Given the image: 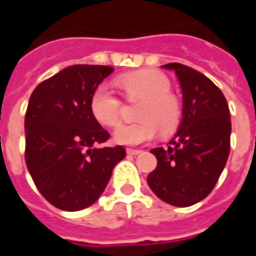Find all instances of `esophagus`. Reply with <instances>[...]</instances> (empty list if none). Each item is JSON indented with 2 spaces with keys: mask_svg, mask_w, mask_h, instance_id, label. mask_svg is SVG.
Segmentation results:
<instances>
[{
  "mask_svg": "<svg viewBox=\"0 0 256 256\" xmlns=\"http://www.w3.org/2000/svg\"><path fill=\"white\" fill-rule=\"evenodd\" d=\"M141 152H142V150H133V148H128V155H133V156H136V155H140V154H141Z\"/></svg>",
  "mask_w": 256,
  "mask_h": 256,
  "instance_id": "1",
  "label": "esophagus"
}]
</instances>
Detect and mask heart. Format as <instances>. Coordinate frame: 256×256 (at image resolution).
<instances>
[{"label":"heart","mask_w":256,"mask_h":256,"mask_svg":"<svg viewBox=\"0 0 256 256\" xmlns=\"http://www.w3.org/2000/svg\"><path fill=\"white\" fill-rule=\"evenodd\" d=\"M118 84L128 101H141L137 112L140 122L120 126L115 141L123 145H140L176 132L181 123V101L172 92V82L158 70H140L118 78ZM90 114L106 128H116L122 116V101L106 86H98L90 97Z\"/></svg>","instance_id":"heart-1"}]
</instances>
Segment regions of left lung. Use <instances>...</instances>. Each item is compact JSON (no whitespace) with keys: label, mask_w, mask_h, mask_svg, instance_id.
Returning <instances> with one entry per match:
<instances>
[{"label":"left lung","mask_w":256,"mask_h":256,"mask_svg":"<svg viewBox=\"0 0 256 256\" xmlns=\"http://www.w3.org/2000/svg\"><path fill=\"white\" fill-rule=\"evenodd\" d=\"M172 70L181 84L182 122L167 148L150 152L158 166L148 176V185L163 202L188 207L214 189L230 152V112L224 93L212 80L180 63Z\"/></svg>","instance_id":"1"}]
</instances>
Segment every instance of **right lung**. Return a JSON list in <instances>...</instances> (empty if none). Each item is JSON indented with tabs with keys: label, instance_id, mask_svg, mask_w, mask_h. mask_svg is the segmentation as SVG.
Instances as JSON below:
<instances>
[{
	"label": "right lung",
	"instance_id": "add662e5",
	"mask_svg": "<svg viewBox=\"0 0 256 256\" xmlns=\"http://www.w3.org/2000/svg\"><path fill=\"white\" fill-rule=\"evenodd\" d=\"M114 71L76 64L36 86L26 111V164L36 189L64 211H78L104 192L122 145L97 148L110 133L90 114V97Z\"/></svg>",
	"mask_w": 256,
	"mask_h": 256
}]
</instances>
